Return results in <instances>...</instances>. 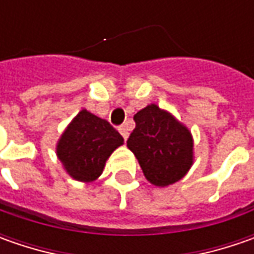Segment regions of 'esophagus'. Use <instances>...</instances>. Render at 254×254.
<instances>
[{"label":"esophagus","mask_w":254,"mask_h":254,"mask_svg":"<svg viewBox=\"0 0 254 254\" xmlns=\"http://www.w3.org/2000/svg\"><path fill=\"white\" fill-rule=\"evenodd\" d=\"M128 130H130V128H128V126H127V124H123V126L119 127V131H120V134H122L124 140H127V138H128Z\"/></svg>","instance_id":"34e87169"}]
</instances>
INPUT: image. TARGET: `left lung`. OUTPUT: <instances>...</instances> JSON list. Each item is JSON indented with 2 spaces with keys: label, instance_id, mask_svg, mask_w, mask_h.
I'll list each match as a JSON object with an SVG mask.
<instances>
[{
  "label": "left lung",
  "instance_id": "1",
  "mask_svg": "<svg viewBox=\"0 0 254 254\" xmlns=\"http://www.w3.org/2000/svg\"><path fill=\"white\" fill-rule=\"evenodd\" d=\"M135 128L127 147L140 162L145 178L157 187L181 180L192 165V135L170 113L150 104L134 116Z\"/></svg>",
  "mask_w": 254,
  "mask_h": 254
}]
</instances>
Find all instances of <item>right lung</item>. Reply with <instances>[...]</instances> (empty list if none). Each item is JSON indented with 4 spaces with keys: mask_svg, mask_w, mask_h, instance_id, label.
<instances>
[{
    "mask_svg": "<svg viewBox=\"0 0 254 254\" xmlns=\"http://www.w3.org/2000/svg\"><path fill=\"white\" fill-rule=\"evenodd\" d=\"M123 141L107 120L82 110L62 134L58 157L74 180L89 182L102 174L106 160Z\"/></svg>",
    "mask_w": 254,
    "mask_h": 254,
    "instance_id": "obj_1",
    "label": "right lung"
}]
</instances>
